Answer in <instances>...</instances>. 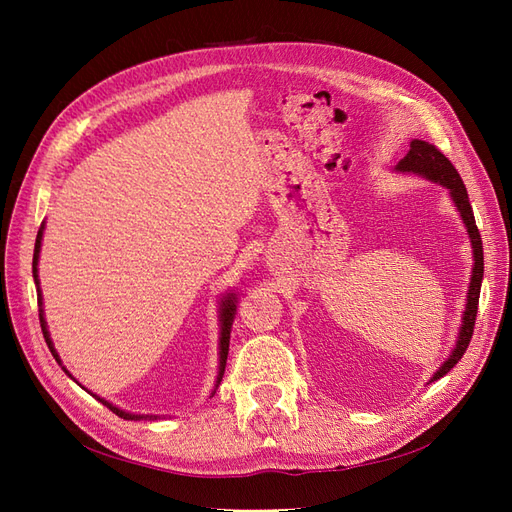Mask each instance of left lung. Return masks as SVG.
<instances>
[{
  "label": "left lung",
  "instance_id": "1",
  "mask_svg": "<svg viewBox=\"0 0 512 512\" xmlns=\"http://www.w3.org/2000/svg\"><path fill=\"white\" fill-rule=\"evenodd\" d=\"M397 170H399V173L421 175V177H425L433 183L444 185L448 194H451L455 207L459 209L461 220H463V224H466L470 241H472L474 267H472V277H470L466 312H463V320H461V329H459V339L455 344V350L448 354V359L444 361V365L431 378V380H440L461 361V356H463V352L468 350V344H470L472 333H474L480 284H483V271H485L483 241H480V232H478L476 222H474V213H472V205H470L466 185H463V181L457 173V168L451 164V160H448L436 145H429L425 141H418V138H414V141L410 143V151L406 153V158L399 160Z\"/></svg>",
  "mask_w": 512,
  "mask_h": 512
}]
</instances>
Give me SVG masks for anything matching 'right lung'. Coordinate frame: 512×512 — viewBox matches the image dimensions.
<instances>
[{
    "label": "right lung",
    "instance_id": "add662e5",
    "mask_svg": "<svg viewBox=\"0 0 512 512\" xmlns=\"http://www.w3.org/2000/svg\"><path fill=\"white\" fill-rule=\"evenodd\" d=\"M42 230H44V224L40 226L38 230V237H36V247H34V262H32V271H34V282L38 286V305H40V327H42V335L46 339V346H49L51 354L55 356V361L61 365V359L59 354L51 342V335H49V329H46V320H44V312H42V294H40V280H38V256H40V245H42ZM235 312H237V294L235 292H228L226 297L222 299L220 303V324H222V331H220V371H218V380H215V389H218L220 382H222V376H224V369H226V359H228V344H230V329H232V320H235ZM64 371L68 374V369L64 367ZM70 376V374H68ZM215 393V391H213ZM211 393V395H213ZM100 404H104L108 410L115 412L117 416L126 418V421H141V418H151V416H145V414H132V412H126V410H119L117 406L108 404L106 399L94 395Z\"/></svg>",
    "mask_w": 512,
    "mask_h": 512
}]
</instances>
